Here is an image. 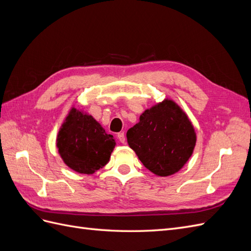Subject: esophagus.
<instances>
[{
	"instance_id": "obj_1",
	"label": "esophagus",
	"mask_w": 251,
	"mask_h": 251,
	"mask_svg": "<svg viewBox=\"0 0 251 251\" xmlns=\"http://www.w3.org/2000/svg\"><path fill=\"white\" fill-rule=\"evenodd\" d=\"M117 138L119 139V141H120L121 143H126V135H125V133H124V132H120V133H118V134H117Z\"/></svg>"
}]
</instances>
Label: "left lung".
<instances>
[{"mask_svg": "<svg viewBox=\"0 0 251 251\" xmlns=\"http://www.w3.org/2000/svg\"><path fill=\"white\" fill-rule=\"evenodd\" d=\"M130 148L158 177L178 173L194 153L197 135L187 114L171 98L144 111L126 132Z\"/></svg>", "mask_w": 251, "mask_h": 251, "instance_id": "1", "label": "left lung"}]
</instances>
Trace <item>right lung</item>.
<instances>
[{"instance_id": "1", "label": "right lung", "mask_w": 251, "mask_h": 251, "mask_svg": "<svg viewBox=\"0 0 251 251\" xmlns=\"http://www.w3.org/2000/svg\"><path fill=\"white\" fill-rule=\"evenodd\" d=\"M56 149L64 163L74 172L92 175L110 160L116 146L113 135L83 110L72 105L56 136Z\"/></svg>"}]
</instances>
